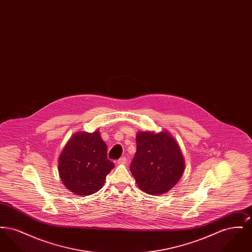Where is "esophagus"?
Segmentation results:
<instances>
[{
  "mask_svg": "<svg viewBox=\"0 0 252 252\" xmlns=\"http://www.w3.org/2000/svg\"><path fill=\"white\" fill-rule=\"evenodd\" d=\"M117 162H118V164H125V163H126V157H122L117 160Z\"/></svg>",
  "mask_w": 252,
  "mask_h": 252,
  "instance_id": "obj_1",
  "label": "esophagus"
}]
</instances>
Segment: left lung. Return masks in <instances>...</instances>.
<instances>
[{
	"label": "left lung",
	"mask_w": 252,
	"mask_h": 252,
	"mask_svg": "<svg viewBox=\"0 0 252 252\" xmlns=\"http://www.w3.org/2000/svg\"><path fill=\"white\" fill-rule=\"evenodd\" d=\"M136 144L130 171L138 186L154 195L168 192L178 183L185 168L177 141L166 131H140Z\"/></svg>",
	"instance_id": "8db88e82"
}]
</instances>
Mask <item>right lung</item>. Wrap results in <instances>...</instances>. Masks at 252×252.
Returning <instances> with one entry per match:
<instances>
[{
	"label": "right lung",
	"mask_w": 252,
	"mask_h": 252,
	"mask_svg": "<svg viewBox=\"0 0 252 252\" xmlns=\"http://www.w3.org/2000/svg\"><path fill=\"white\" fill-rule=\"evenodd\" d=\"M107 151V144L98 130L73 134L59 158V172L63 184L78 195L98 192L114 167Z\"/></svg>",
	"instance_id": "obj_1"
}]
</instances>
